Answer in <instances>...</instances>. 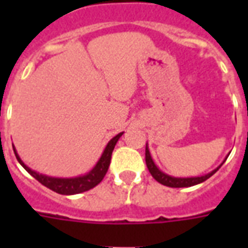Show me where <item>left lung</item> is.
Instances as JSON below:
<instances>
[{"instance_id": "obj_1", "label": "left lung", "mask_w": 248, "mask_h": 248, "mask_svg": "<svg viewBox=\"0 0 248 248\" xmlns=\"http://www.w3.org/2000/svg\"><path fill=\"white\" fill-rule=\"evenodd\" d=\"M146 165H147V169H149V171L153 175V178L155 179L156 182L162 183L163 186L167 187H190V186H195L198 183H202L204 182L206 179L214 175L215 172L218 171L219 167H217L215 170H213L211 172H208L206 175H202V177H191V178H175L171 177V175H167L163 171H161L158 167L155 166V163L153 161V158L150 155V151H149V147L146 146Z\"/></svg>"}]
</instances>
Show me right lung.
<instances>
[{
  "mask_svg": "<svg viewBox=\"0 0 248 248\" xmlns=\"http://www.w3.org/2000/svg\"><path fill=\"white\" fill-rule=\"evenodd\" d=\"M124 133H119L114 137L113 140H110V142L108 143V146L105 147L102 155L99 158V161L97 162V165L93 167V170L85 174V175H81V177L76 178H53L47 177V175H42L40 172L31 170L30 167H28L25 165L24 162L21 161V158L17 154V151L14 149V154H16V158L17 161L21 163V166L24 167L26 171L29 172L30 175L33 178H35L40 183H42L44 186H46L47 188H50L53 191L58 192V194H62V195H73V194H79V192L87 191L93 187H95L98 183H101V181L103 179V177L106 175L108 172V169L110 166V161H111V154H113L114 147H115V143L118 142V140L122 137Z\"/></svg>",
  "mask_w": 248,
  "mask_h": 248,
  "instance_id": "obj_1",
  "label": "right lung"
}]
</instances>
